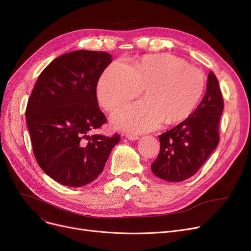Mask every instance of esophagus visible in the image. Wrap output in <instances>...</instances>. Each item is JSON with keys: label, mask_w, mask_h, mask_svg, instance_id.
Masks as SVG:
<instances>
[{"label": "esophagus", "mask_w": 251, "mask_h": 251, "mask_svg": "<svg viewBox=\"0 0 251 251\" xmlns=\"http://www.w3.org/2000/svg\"><path fill=\"white\" fill-rule=\"evenodd\" d=\"M125 136H126V138H128L130 140H136L139 138V136L137 134H133V133H126Z\"/></svg>", "instance_id": "1"}]
</instances>
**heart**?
<instances>
[{"label": "heart", "mask_w": 251, "mask_h": 251, "mask_svg": "<svg viewBox=\"0 0 251 251\" xmlns=\"http://www.w3.org/2000/svg\"><path fill=\"white\" fill-rule=\"evenodd\" d=\"M145 89L146 100L116 112L112 123L120 129L145 132L164 120L173 124L188 118L205 89L204 74L183 59L161 54L146 56L129 65L117 61L104 70L96 94L107 112L132 100Z\"/></svg>", "instance_id": "b5f03b06"}]
</instances>
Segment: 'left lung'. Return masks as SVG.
I'll return each mask as SVG.
<instances>
[{
	"label": "left lung",
	"mask_w": 251,
	"mask_h": 251,
	"mask_svg": "<svg viewBox=\"0 0 251 251\" xmlns=\"http://www.w3.org/2000/svg\"><path fill=\"white\" fill-rule=\"evenodd\" d=\"M202 101L183 122L159 135L160 151L151 163L152 173L178 182L197 172L220 143L224 99L219 80L210 71Z\"/></svg>",
	"instance_id": "1"
}]
</instances>
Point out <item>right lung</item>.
Masks as SVG:
<instances>
[{"instance_id":"add662e5","label":"right lung","mask_w":251,"mask_h":251,"mask_svg":"<svg viewBox=\"0 0 251 251\" xmlns=\"http://www.w3.org/2000/svg\"><path fill=\"white\" fill-rule=\"evenodd\" d=\"M112 55L78 50L49 63L39 75L25 111L31 147L39 166L57 182L83 187L102 172L120 135H88L106 118L96 86Z\"/></svg>"}]
</instances>
